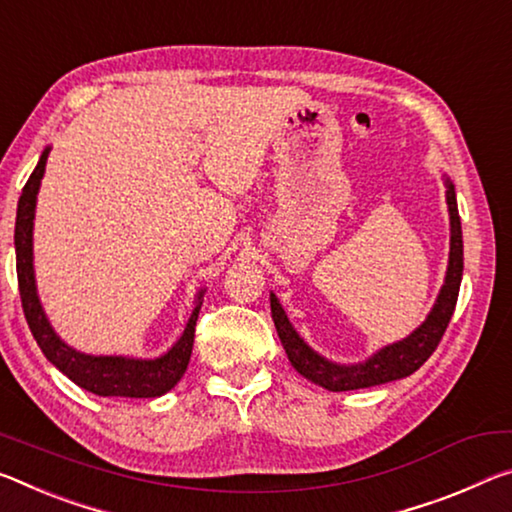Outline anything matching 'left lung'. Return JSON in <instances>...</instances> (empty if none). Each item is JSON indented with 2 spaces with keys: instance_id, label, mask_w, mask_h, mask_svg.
I'll list each match as a JSON object with an SVG mask.
<instances>
[{
  "instance_id": "8db88e82",
  "label": "left lung",
  "mask_w": 512,
  "mask_h": 512,
  "mask_svg": "<svg viewBox=\"0 0 512 512\" xmlns=\"http://www.w3.org/2000/svg\"><path fill=\"white\" fill-rule=\"evenodd\" d=\"M446 186V207H449V225H451V239H449V264H446L444 285L437 294L431 312L421 326L410 332L408 337L399 339V342L387 344L371 353L367 360L342 364L323 358L314 348L298 335L296 328L291 326L285 307L280 305L278 296L271 291V316L278 330V337L285 353L300 376L312 380L328 392H351V389H364L376 387L383 383H392V380H401L410 373H415L421 364L431 358L433 351L440 344L446 326H449L451 314L456 310V300L460 291L462 280V227L458 216V202H456V186H453L449 175H442Z\"/></svg>"
}]
</instances>
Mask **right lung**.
<instances>
[{"label": "right lung", "instance_id": "add662e5", "mask_svg": "<svg viewBox=\"0 0 512 512\" xmlns=\"http://www.w3.org/2000/svg\"><path fill=\"white\" fill-rule=\"evenodd\" d=\"M50 145L43 150L38 166L24 184L15 216V266H18V285L22 310L27 316L29 330L34 335L40 351L63 376L79 385L86 392L97 396H125V399H157L170 392L189 367L193 351V335L202 307L205 289H200L193 300V310L186 321L180 339L161 353L159 358H127V355H91L63 342L52 328L50 319L40 303L34 271V218L40 191V180L45 175V164L50 157Z\"/></svg>", "mask_w": 512, "mask_h": 512}]
</instances>
